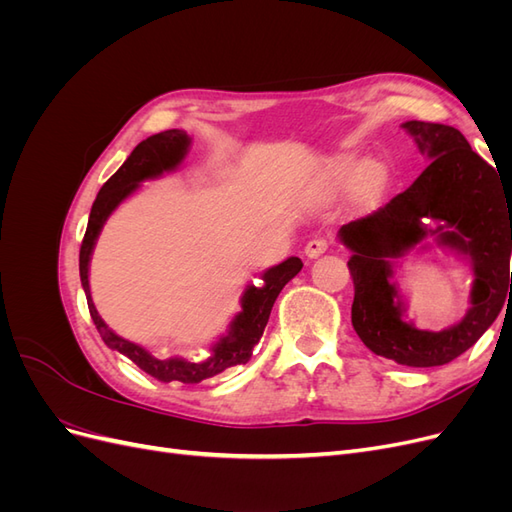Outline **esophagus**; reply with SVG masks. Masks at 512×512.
Wrapping results in <instances>:
<instances>
[{
  "instance_id": "obj_1",
  "label": "esophagus",
  "mask_w": 512,
  "mask_h": 512,
  "mask_svg": "<svg viewBox=\"0 0 512 512\" xmlns=\"http://www.w3.org/2000/svg\"><path fill=\"white\" fill-rule=\"evenodd\" d=\"M327 250H329V241L324 239V237H316V239H312V241L305 245V256L307 258H318Z\"/></svg>"
}]
</instances>
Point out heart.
<instances>
[{"label": "heart", "mask_w": 512, "mask_h": 512, "mask_svg": "<svg viewBox=\"0 0 512 512\" xmlns=\"http://www.w3.org/2000/svg\"><path fill=\"white\" fill-rule=\"evenodd\" d=\"M335 175L342 181H361V190L367 196H374L376 192L382 190V185L386 183V168L380 162H367L361 164L356 158H339L335 162Z\"/></svg>", "instance_id": "b5f03b06"}]
</instances>
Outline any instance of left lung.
Wrapping results in <instances>:
<instances>
[{
  "instance_id": "left-lung-1",
  "label": "left lung",
  "mask_w": 512,
  "mask_h": 512,
  "mask_svg": "<svg viewBox=\"0 0 512 512\" xmlns=\"http://www.w3.org/2000/svg\"><path fill=\"white\" fill-rule=\"evenodd\" d=\"M404 128L431 158L429 166L406 192L339 228V239L352 250V327L361 342L399 365L436 367L472 348L512 294V203L507 198L512 194L453 126L406 121ZM425 217L439 226L425 227ZM425 236H436L466 255L475 271L469 314L438 334L416 330L400 318L405 306L392 282L390 258L405 255Z\"/></svg>"
}]
</instances>
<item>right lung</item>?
Masks as SVG:
<instances>
[{"mask_svg": "<svg viewBox=\"0 0 512 512\" xmlns=\"http://www.w3.org/2000/svg\"><path fill=\"white\" fill-rule=\"evenodd\" d=\"M188 147H190V136L183 130H166L160 134H153L147 138V141L136 145V149L130 153V158L123 162V166L117 170V173L102 185V190L94 200V207H91L87 230L81 245V254H79V271H81L83 290L87 294L91 320H94L96 329L108 348L126 354L132 363H136L145 371V374L153 376L160 382L198 384L207 378L222 374V371L228 367L250 361L252 350L260 342L262 331L267 327L271 307L277 299V294H280L292 277L303 269V262L301 258L292 256L280 262L277 267H271L262 273V286L245 288L241 297L243 309L235 316V320L230 322L228 335L220 337L218 344H213L211 356L205 361H192V363L185 359L160 361L153 354H149L145 348L128 342V339H123L108 329L104 320L98 316V309L94 301H91V292H89V258H91V252H94L96 239L100 235L104 222L108 220V215L119 207L121 200H126L134 190H138L141 181L153 179L166 173V170L177 168L183 162L185 153H188Z\"/></svg>", "mask_w": 512, "mask_h": 512, "instance_id": "add662e5", "label": "right lung"}]
</instances>
